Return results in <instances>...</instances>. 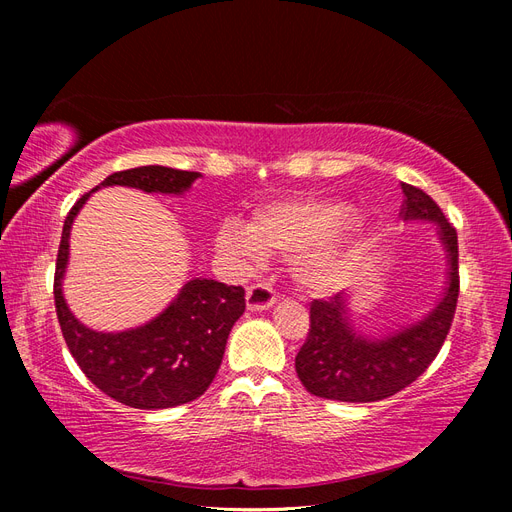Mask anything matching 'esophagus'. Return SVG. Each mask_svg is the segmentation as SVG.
Instances as JSON below:
<instances>
[{
  "label": "esophagus",
  "mask_w": 512,
  "mask_h": 512,
  "mask_svg": "<svg viewBox=\"0 0 512 512\" xmlns=\"http://www.w3.org/2000/svg\"><path fill=\"white\" fill-rule=\"evenodd\" d=\"M245 303L250 312H262L275 303V292L265 284H254L245 292Z\"/></svg>",
  "instance_id": "1"
}]
</instances>
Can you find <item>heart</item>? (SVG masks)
<instances>
[{
	"label": "heart",
	"mask_w": 512,
	"mask_h": 512,
	"mask_svg": "<svg viewBox=\"0 0 512 512\" xmlns=\"http://www.w3.org/2000/svg\"><path fill=\"white\" fill-rule=\"evenodd\" d=\"M218 245L237 256L260 258L294 254L292 275L316 294L342 288L365 250V224L335 200L292 196L260 205L252 224L228 220L218 230Z\"/></svg>",
	"instance_id": "b5f03b06"
}]
</instances>
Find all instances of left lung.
Wrapping results in <instances>:
<instances>
[{
	"instance_id": "8db88e82",
	"label": "left lung",
	"mask_w": 512,
	"mask_h": 512,
	"mask_svg": "<svg viewBox=\"0 0 512 512\" xmlns=\"http://www.w3.org/2000/svg\"><path fill=\"white\" fill-rule=\"evenodd\" d=\"M401 192V218L438 226L448 258L442 299L425 318L382 337H365L354 331L344 292L327 301L314 299L309 305V333L294 367L305 389L316 397L350 404L391 397L423 374L451 331L459 297L457 230L429 194L408 183H401Z\"/></svg>"
}]
</instances>
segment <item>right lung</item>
<instances>
[{"instance_id":"right-lung-1","label":"right lung","mask_w":512,"mask_h":512,"mask_svg":"<svg viewBox=\"0 0 512 512\" xmlns=\"http://www.w3.org/2000/svg\"><path fill=\"white\" fill-rule=\"evenodd\" d=\"M200 177L192 170L168 166H138L108 175L94 190L76 200L64 222L55 267V307L61 333L83 374L102 393L123 406L164 410L188 404L203 395L218 374L226 339L245 312V290L194 277L160 316L143 327L102 333L74 318L61 292L70 230L85 200L106 185H128L147 194H183Z\"/></svg>"}]
</instances>
